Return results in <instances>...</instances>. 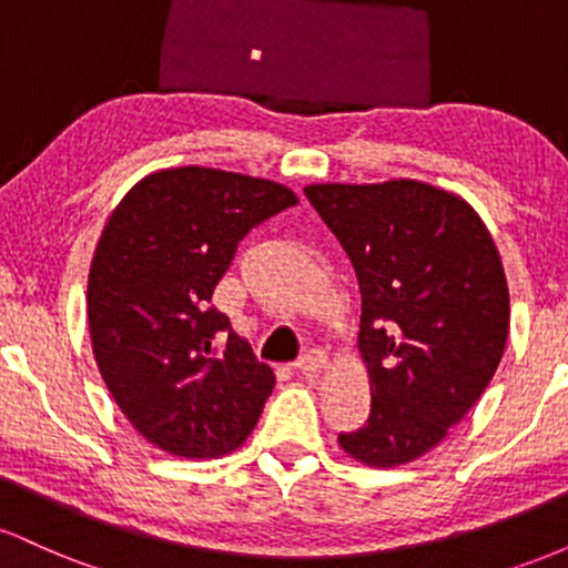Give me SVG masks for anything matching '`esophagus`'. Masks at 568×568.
Wrapping results in <instances>:
<instances>
[{
    "instance_id": "obj_1",
    "label": "esophagus",
    "mask_w": 568,
    "mask_h": 568,
    "mask_svg": "<svg viewBox=\"0 0 568 568\" xmlns=\"http://www.w3.org/2000/svg\"><path fill=\"white\" fill-rule=\"evenodd\" d=\"M328 366V355H325L323 349H310L306 355H302L296 361V371L304 376H312V374H321V371Z\"/></svg>"
}]
</instances>
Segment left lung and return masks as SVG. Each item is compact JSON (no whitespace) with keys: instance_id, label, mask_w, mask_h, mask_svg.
Segmentation results:
<instances>
[{"instance_id":"8db88e82","label":"left lung","mask_w":568,"mask_h":568,"mask_svg":"<svg viewBox=\"0 0 568 568\" xmlns=\"http://www.w3.org/2000/svg\"><path fill=\"white\" fill-rule=\"evenodd\" d=\"M361 285L357 349L371 416L338 446L368 467L419 459L475 406L510 331L491 232L459 194L425 181L304 186Z\"/></svg>"}]
</instances>
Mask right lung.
Masks as SVG:
<instances>
[{
    "instance_id": "right-lung-1",
    "label": "right lung",
    "mask_w": 568,
    "mask_h": 568,
    "mask_svg": "<svg viewBox=\"0 0 568 568\" xmlns=\"http://www.w3.org/2000/svg\"><path fill=\"white\" fill-rule=\"evenodd\" d=\"M296 202L277 181L181 165L143 175L109 216L88 277L90 344L114 403L152 446L216 459L256 427L275 371L211 298L240 240Z\"/></svg>"
}]
</instances>
